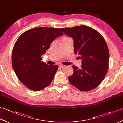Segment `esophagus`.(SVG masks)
Segmentation results:
<instances>
[{
  "instance_id": "obj_1",
  "label": "esophagus",
  "mask_w": 123,
  "mask_h": 123,
  "mask_svg": "<svg viewBox=\"0 0 123 123\" xmlns=\"http://www.w3.org/2000/svg\"><path fill=\"white\" fill-rule=\"evenodd\" d=\"M59 68H64L66 67V66H63V65H61V64L59 65Z\"/></svg>"
}]
</instances>
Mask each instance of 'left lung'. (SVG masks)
Segmentation results:
<instances>
[{"label":"left lung","instance_id":"8db88e82","mask_svg":"<svg viewBox=\"0 0 123 123\" xmlns=\"http://www.w3.org/2000/svg\"><path fill=\"white\" fill-rule=\"evenodd\" d=\"M61 30L73 39L74 53L80 55L82 59L80 69L72 67L74 74L69 77L70 82L80 90L93 89L108 71L109 53L105 39L98 31L86 26Z\"/></svg>","mask_w":123,"mask_h":123}]
</instances>
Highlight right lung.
<instances>
[{
    "label": "right lung",
    "mask_w": 123,
    "mask_h": 123,
    "mask_svg": "<svg viewBox=\"0 0 123 123\" xmlns=\"http://www.w3.org/2000/svg\"><path fill=\"white\" fill-rule=\"evenodd\" d=\"M63 35L57 28L38 27L26 31L12 49L13 69L20 81L30 89L40 91L48 86L58 69L42 61L41 56L56 37Z\"/></svg>",
    "instance_id": "1"
}]
</instances>
